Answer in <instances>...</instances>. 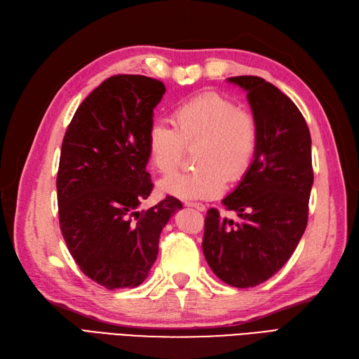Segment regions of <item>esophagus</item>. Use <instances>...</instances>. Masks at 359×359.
Returning a JSON list of instances; mask_svg holds the SVG:
<instances>
[{
    "label": "esophagus",
    "instance_id": "34e87169",
    "mask_svg": "<svg viewBox=\"0 0 359 359\" xmlns=\"http://www.w3.org/2000/svg\"><path fill=\"white\" fill-rule=\"evenodd\" d=\"M186 206H190V208H194V210H198V211H205V205H202V203H198V202H187L186 203Z\"/></svg>",
    "mask_w": 359,
    "mask_h": 359
}]
</instances>
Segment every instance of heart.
Masks as SVG:
<instances>
[{
    "mask_svg": "<svg viewBox=\"0 0 359 359\" xmlns=\"http://www.w3.org/2000/svg\"><path fill=\"white\" fill-rule=\"evenodd\" d=\"M170 126L151 124L147 137L148 160L157 172L178 165L182 148L194 147L187 173H172L158 182L163 194L182 201L219 196L226 181H241L252 168L259 147L255 115L217 93H203L180 103L170 112Z\"/></svg>",
    "mask_w": 359,
    "mask_h": 359,
    "instance_id": "obj_1",
    "label": "heart"
}]
</instances>
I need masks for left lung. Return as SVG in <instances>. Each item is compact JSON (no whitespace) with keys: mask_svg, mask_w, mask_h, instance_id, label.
Listing matches in <instances>:
<instances>
[{"mask_svg":"<svg viewBox=\"0 0 359 359\" xmlns=\"http://www.w3.org/2000/svg\"><path fill=\"white\" fill-rule=\"evenodd\" d=\"M247 93L259 126L256 158L222 203L240 220L205 217L203 255L212 273L233 287H255L281 269L306 231L313 186L311 137L286 94L257 76L227 79Z\"/></svg>","mask_w":359,"mask_h":359,"instance_id":"8db88e82","label":"left lung"}]
</instances>
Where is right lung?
<instances>
[{
  "label": "right lung",
  "instance_id": "right-lung-1",
  "mask_svg": "<svg viewBox=\"0 0 359 359\" xmlns=\"http://www.w3.org/2000/svg\"><path fill=\"white\" fill-rule=\"evenodd\" d=\"M165 93V85L147 76H112L81 103L62 140L61 233L82 273L106 289L142 283L163 227L182 208L168 196L139 210L153 190L145 137Z\"/></svg>",
  "mask_w": 359,
  "mask_h": 359
}]
</instances>
